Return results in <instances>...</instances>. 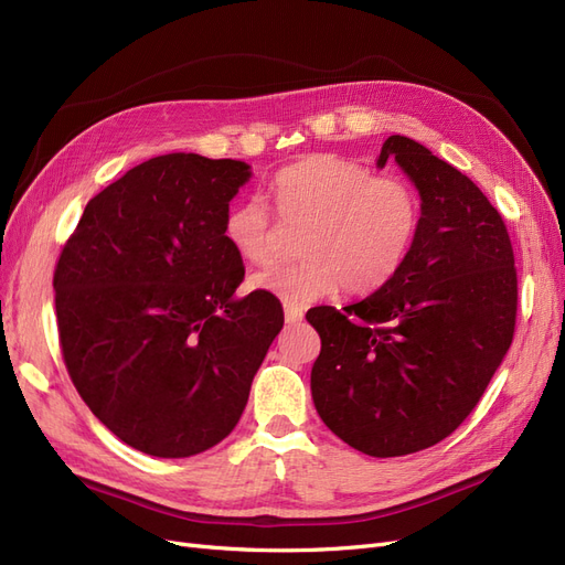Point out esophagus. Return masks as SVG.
Masks as SVG:
<instances>
[{
    "instance_id": "obj_1",
    "label": "esophagus",
    "mask_w": 565,
    "mask_h": 565,
    "mask_svg": "<svg viewBox=\"0 0 565 565\" xmlns=\"http://www.w3.org/2000/svg\"><path fill=\"white\" fill-rule=\"evenodd\" d=\"M301 318H303L301 309H295V306H285V320H287L289 324L301 322Z\"/></svg>"
}]
</instances>
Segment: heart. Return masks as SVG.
Instances as JSON below:
<instances>
[{
    "label": "heart",
    "mask_w": 565,
    "mask_h": 565,
    "mask_svg": "<svg viewBox=\"0 0 565 565\" xmlns=\"http://www.w3.org/2000/svg\"><path fill=\"white\" fill-rule=\"evenodd\" d=\"M276 214L287 231H303L295 266H270L252 287L287 306H309L337 292L367 295L386 285L407 262L422 226L413 183L374 174L365 164L322 152L285 167L270 185ZM262 198L235 202L224 216L228 245L252 264L278 256L282 230Z\"/></svg>",
    "instance_id": "1"
}]
</instances>
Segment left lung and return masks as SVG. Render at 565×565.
Wrapping results in <instances>:
<instances>
[{
    "label": "left lung",
    "instance_id": "8db88e82",
    "mask_svg": "<svg viewBox=\"0 0 565 565\" xmlns=\"http://www.w3.org/2000/svg\"><path fill=\"white\" fill-rule=\"evenodd\" d=\"M422 198L403 268L377 292L306 313L320 334L311 393L320 419L370 457H403L448 438L481 401L516 328L514 249L500 212L429 148L388 136Z\"/></svg>",
    "mask_w": 565,
    "mask_h": 565
}]
</instances>
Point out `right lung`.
I'll list each match as a JSON object with an SVG mask.
<instances>
[{"label": "right lung", "mask_w": 565, "mask_h": 565, "mask_svg": "<svg viewBox=\"0 0 565 565\" xmlns=\"http://www.w3.org/2000/svg\"><path fill=\"white\" fill-rule=\"evenodd\" d=\"M249 174L195 152L152 158L92 198L61 249L67 374L134 450L177 459L224 440L282 330L276 297H235L245 266L224 216Z\"/></svg>", "instance_id": "obj_1"}]
</instances>
